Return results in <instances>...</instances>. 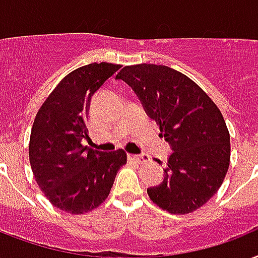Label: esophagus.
Segmentation results:
<instances>
[{
	"label": "esophagus",
	"mask_w": 258,
	"mask_h": 258,
	"mask_svg": "<svg viewBox=\"0 0 258 258\" xmlns=\"http://www.w3.org/2000/svg\"><path fill=\"white\" fill-rule=\"evenodd\" d=\"M127 159L129 160L137 161V163H147V161L151 160L148 155H127Z\"/></svg>",
	"instance_id": "obj_1"
}]
</instances>
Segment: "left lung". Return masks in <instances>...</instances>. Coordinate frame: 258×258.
Here are the masks:
<instances>
[{
  "mask_svg": "<svg viewBox=\"0 0 258 258\" xmlns=\"http://www.w3.org/2000/svg\"><path fill=\"white\" fill-rule=\"evenodd\" d=\"M122 79L160 126L172 153L160 184L147 189L171 214H188L210 201L230 164V135L211 98L184 74L167 66L123 67Z\"/></svg>",
  "mask_w": 258,
  "mask_h": 258,
  "instance_id": "obj_1",
  "label": "left lung"
}]
</instances>
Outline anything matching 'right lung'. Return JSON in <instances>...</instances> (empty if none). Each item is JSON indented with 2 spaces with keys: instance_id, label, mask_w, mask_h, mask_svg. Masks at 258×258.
<instances>
[{
  "instance_id": "add662e5",
  "label": "right lung",
  "mask_w": 258,
  "mask_h": 258,
  "mask_svg": "<svg viewBox=\"0 0 258 258\" xmlns=\"http://www.w3.org/2000/svg\"><path fill=\"white\" fill-rule=\"evenodd\" d=\"M119 69L102 61L74 70L36 114L29 140L32 172L48 201L70 214H83L105 202L126 163L122 149L103 153L82 145L89 139L91 98Z\"/></svg>"
}]
</instances>
